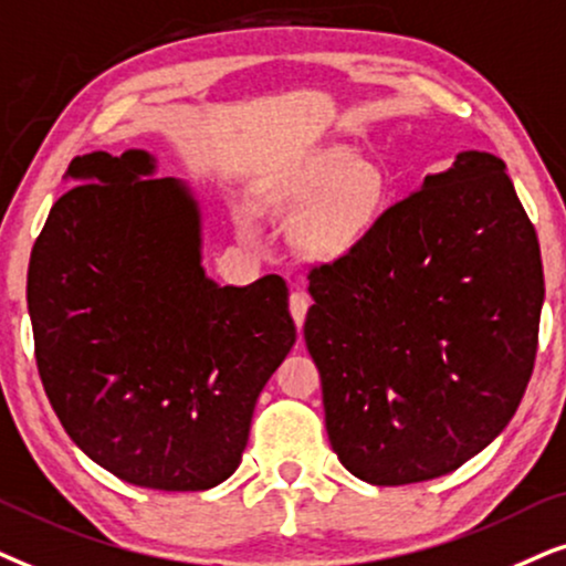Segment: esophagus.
Listing matches in <instances>:
<instances>
[{"label":"esophagus","mask_w":566,"mask_h":566,"mask_svg":"<svg viewBox=\"0 0 566 566\" xmlns=\"http://www.w3.org/2000/svg\"><path fill=\"white\" fill-rule=\"evenodd\" d=\"M307 307H311V297H307L305 292H292V295H290V313H292V321H295L297 331L303 328Z\"/></svg>","instance_id":"esophagus-1"}]
</instances>
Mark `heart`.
Returning <instances> with one entry per match:
<instances>
[{
  "mask_svg": "<svg viewBox=\"0 0 566 566\" xmlns=\"http://www.w3.org/2000/svg\"><path fill=\"white\" fill-rule=\"evenodd\" d=\"M386 199L378 165L349 145L315 147L263 180L259 201L282 220L300 217L297 245L318 261H336L373 235Z\"/></svg>",
  "mask_w": 566,
  "mask_h": 566,
  "instance_id": "1",
  "label": "heart"
}]
</instances>
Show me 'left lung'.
Returning <instances> with one entry per match:
<instances>
[{"instance_id": "left-lung-1", "label": "left lung", "mask_w": 566, "mask_h": 566, "mask_svg": "<svg viewBox=\"0 0 566 566\" xmlns=\"http://www.w3.org/2000/svg\"><path fill=\"white\" fill-rule=\"evenodd\" d=\"M307 279L305 344L346 471L375 486L446 476L507 427L536 359L544 266L500 157L458 153Z\"/></svg>"}]
</instances>
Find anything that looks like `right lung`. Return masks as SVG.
<instances>
[{"mask_svg": "<svg viewBox=\"0 0 566 566\" xmlns=\"http://www.w3.org/2000/svg\"><path fill=\"white\" fill-rule=\"evenodd\" d=\"M147 149L77 155L28 269L43 388L64 432L134 486L205 492L240 465L297 331L282 276L220 284L191 184Z\"/></svg>", "mask_w": 566, "mask_h": 566, "instance_id": "right-lung-1", "label": "right lung"}]
</instances>
